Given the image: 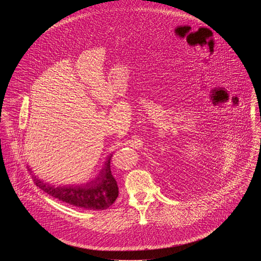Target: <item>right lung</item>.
Returning <instances> with one entry per match:
<instances>
[{"mask_svg": "<svg viewBox=\"0 0 261 261\" xmlns=\"http://www.w3.org/2000/svg\"><path fill=\"white\" fill-rule=\"evenodd\" d=\"M110 159L111 155L107 157L98 176L84 186L72 185L56 188L35 175L33 178L36 186L60 201L85 210H106L119 196L118 184L110 170Z\"/></svg>", "mask_w": 261, "mask_h": 261, "instance_id": "1", "label": "right lung"}]
</instances>
